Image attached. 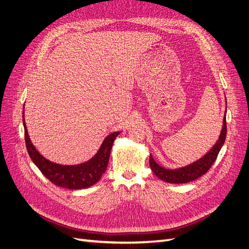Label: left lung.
Listing matches in <instances>:
<instances>
[{"mask_svg":"<svg viewBox=\"0 0 249 249\" xmlns=\"http://www.w3.org/2000/svg\"><path fill=\"white\" fill-rule=\"evenodd\" d=\"M225 103H227V99H225ZM225 113H227V109H225ZM225 137H227V115L224 114L223 124L221 127L219 138H218V140L212 146V148H211L205 156H202L200 159L194 161L193 163L188 164L183 167L176 168V169H168V168L162 167L161 165H159L154 160L153 156L149 155L150 168H152L153 172L158 178L166 183H170V184L189 183L191 180L196 179L205 175V173L211 168V166L214 164L218 154H219L221 147L224 144Z\"/></svg>","mask_w":249,"mask_h":249,"instance_id":"1","label":"left lung"}]
</instances>
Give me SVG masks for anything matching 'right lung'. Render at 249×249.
Instances as JSON below:
<instances>
[{"label": "right lung", "instance_id": "right-lung-1", "mask_svg": "<svg viewBox=\"0 0 249 249\" xmlns=\"http://www.w3.org/2000/svg\"><path fill=\"white\" fill-rule=\"evenodd\" d=\"M24 111L25 110L22 109V124L25 127V140L28 154L44 177L58 187L74 190L84 189L99 182L103 173L107 169L113 142L122 132L118 131L109 134L104 139L99 150L91 159L74 165L58 164L46 159L33 145L28 134Z\"/></svg>", "mask_w": 249, "mask_h": 249}]
</instances>
